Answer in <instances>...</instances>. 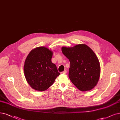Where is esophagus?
<instances>
[{
    "instance_id": "1",
    "label": "esophagus",
    "mask_w": 120,
    "mask_h": 120,
    "mask_svg": "<svg viewBox=\"0 0 120 120\" xmlns=\"http://www.w3.org/2000/svg\"><path fill=\"white\" fill-rule=\"evenodd\" d=\"M61 73L62 74H66V73H67V71H66V70H64L63 72H61Z\"/></svg>"
}]
</instances>
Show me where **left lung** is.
<instances>
[{
  "instance_id": "obj_1",
  "label": "left lung",
  "mask_w": 120,
  "mask_h": 120,
  "mask_svg": "<svg viewBox=\"0 0 120 120\" xmlns=\"http://www.w3.org/2000/svg\"><path fill=\"white\" fill-rule=\"evenodd\" d=\"M62 51L69 59V77L74 85L83 91L95 86L99 79L100 67L91 49L81 44L73 47H63Z\"/></svg>"
}]
</instances>
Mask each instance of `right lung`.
<instances>
[{
	"label": "right lung",
	"instance_id": "right-lung-1",
	"mask_svg": "<svg viewBox=\"0 0 120 120\" xmlns=\"http://www.w3.org/2000/svg\"><path fill=\"white\" fill-rule=\"evenodd\" d=\"M53 53L45 47L31 51L25 60L24 71L26 80L34 90L44 91L59 76L56 66L51 62Z\"/></svg>",
	"mask_w": 120,
	"mask_h": 120
}]
</instances>
